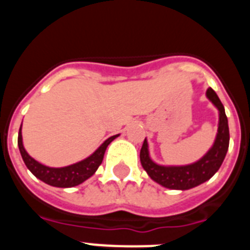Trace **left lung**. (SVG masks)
<instances>
[{
    "label": "left lung",
    "mask_w": 250,
    "mask_h": 250,
    "mask_svg": "<svg viewBox=\"0 0 250 250\" xmlns=\"http://www.w3.org/2000/svg\"><path fill=\"white\" fill-rule=\"evenodd\" d=\"M207 98L219 111V124H218V134L213 146L200 160L194 164L183 165V167H163L151 160L149 155L147 141L146 139L144 140V144L140 150L141 165L147 175L158 184L175 190H188L209 180L223 164L229 147L228 119L225 115L222 101L211 87L207 90Z\"/></svg>",
    "instance_id": "8db88e82"
}]
</instances>
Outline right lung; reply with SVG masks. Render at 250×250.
I'll use <instances>...</instances> for the list:
<instances>
[{"label":"right lung","instance_id":"add662e5","mask_svg":"<svg viewBox=\"0 0 250 250\" xmlns=\"http://www.w3.org/2000/svg\"><path fill=\"white\" fill-rule=\"evenodd\" d=\"M22 126V125H21ZM119 136L114 135L111 138H109L107 140H105L100 146L98 147V150L91 154L89 158L83 159V160L79 161L76 164L68 165V167H46V165L40 164L39 161L35 160L34 158H31L27 154V151L23 147L22 144V134H21V127H20L19 131V140H17V144H19L20 152H21V156L25 161L26 167L30 170L31 173L34 174L37 179L42 180L46 184L51 185V187L56 188H72L76 187V185L81 184L85 180L92 176L95 174V171L98 170V167H100V164L103 163L104 154L106 151V147L107 145L111 143L114 139H116Z\"/></svg>","mask_w":250,"mask_h":250}]
</instances>
